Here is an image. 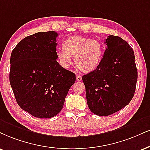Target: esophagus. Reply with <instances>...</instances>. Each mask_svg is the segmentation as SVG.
Segmentation results:
<instances>
[{"label":"esophagus","mask_w":150,"mask_h":150,"mask_svg":"<svg viewBox=\"0 0 150 150\" xmlns=\"http://www.w3.org/2000/svg\"><path fill=\"white\" fill-rule=\"evenodd\" d=\"M76 81L79 82V81L82 80V77H81V76L80 75H76Z\"/></svg>","instance_id":"34e87169"}]
</instances>
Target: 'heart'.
Segmentation results:
<instances>
[{"mask_svg": "<svg viewBox=\"0 0 150 150\" xmlns=\"http://www.w3.org/2000/svg\"><path fill=\"white\" fill-rule=\"evenodd\" d=\"M103 47L97 40L77 35L66 39L63 48L57 51L58 62L64 68L71 64L74 56L76 66L83 72L93 71L100 64L103 57Z\"/></svg>", "mask_w": 150, "mask_h": 150, "instance_id": "obj_1", "label": "heart"}]
</instances>
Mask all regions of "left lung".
Instances as JSON below:
<instances>
[{
    "label": "left lung",
    "instance_id": "1",
    "mask_svg": "<svg viewBox=\"0 0 150 150\" xmlns=\"http://www.w3.org/2000/svg\"><path fill=\"white\" fill-rule=\"evenodd\" d=\"M100 64L83 76L88 106L97 115L108 116L119 111L132 101L138 71L134 50L117 36L109 35Z\"/></svg>",
    "mask_w": 150,
    "mask_h": 150
}]
</instances>
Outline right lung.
Returning a JSON list of instances; mask_svg holds the SVG:
<instances>
[{"label": "right lung", "mask_w": 150, "mask_h": 150, "mask_svg": "<svg viewBox=\"0 0 150 150\" xmlns=\"http://www.w3.org/2000/svg\"><path fill=\"white\" fill-rule=\"evenodd\" d=\"M55 31L28 36L13 49L10 82L18 105L40 118L58 115L69 88L76 81L73 72L57 62Z\"/></svg>", "instance_id": "obj_1"}]
</instances>
